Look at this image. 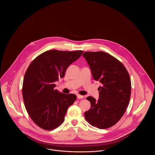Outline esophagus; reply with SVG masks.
<instances>
[{"label": "esophagus", "mask_w": 155, "mask_h": 155, "mask_svg": "<svg viewBox=\"0 0 155 155\" xmlns=\"http://www.w3.org/2000/svg\"><path fill=\"white\" fill-rule=\"evenodd\" d=\"M77 97H78V98H84V96H83V95H79V94H78L77 95Z\"/></svg>", "instance_id": "esophagus-1"}]
</instances>
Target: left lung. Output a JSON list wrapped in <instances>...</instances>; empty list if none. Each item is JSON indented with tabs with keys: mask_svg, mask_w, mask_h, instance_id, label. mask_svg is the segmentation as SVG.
<instances>
[{
	"mask_svg": "<svg viewBox=\"0 0 155 155\" xmlns=\"http://www.w3.org/2000/svg\"><path fill=\"white\" fill-rule=\"evenodd\" d=\"M88 63L94 80L102 84L98 88L99 99H87L91 108L85 112L86 120L92 126L106 129L115 125L128 106L131 83L123 64L110 54L103 52H85L82 54Z\"/></svg>",
	"mask_w": 155,
	"mask_h": 155,
	"instance_id": "obj_1",
	"label": "left lung"
}]
</instances>
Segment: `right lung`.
Here are the masks:
<instances>
[{
	"label": "right lung",
	"mask_w": 155,
	"mask_h": 155,
	"mask_svg": "<svg viewBox=\"0 0 155 155\" xmlns=\"http://www.w3.org/2000/svg\"><path fill=\"white\" fill-rule=\"evenodd\" d=\"M82 53V51H47L38 56L27 69L22 84L23 100L28 115L40 128L52 130L64 122L67 109L75 101L76 95L54 89V82L64 76L68 67Z\"/></svg>",
	"instance_id": "right-lung-1"
}]
</instances>
